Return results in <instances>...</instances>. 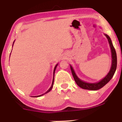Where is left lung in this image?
Here are the masks:
<instances>
[{
    "mask_svg": "<svg viewBox=\"0 0 122 122\" xmlns=\"http://www.w3.org/2000/svg\"><path fill=\"white\" fill-rule=\"evenodd\" d=\"M106 37H107L108 41L109 44H110L111 50V54H112V65L110 72L107 74V76L104 78L100 80V81L97 82H95V83H88V82H86L83 81L81 80L76 75L75 71H74L73 69L72 66L70 65L71 66V72H72V75L73 76L74 79H75V82L77 84L78 86L84 89H88V90H92V91H96L98 90V89H100L102 87L104 86L106 84H107L111 79L112 78L113 76H114L115 72L116 69H117V53H116L115 49L114 46H113L110 37L107 34H104Z\"/></svg>",
    "mask_w": 122,
    "mask_h": 122,
    "instance_id": "obj_1",
    "label": "left lung"
}]
</instances>
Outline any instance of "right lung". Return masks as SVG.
<instances>
[{"mask_svg": "<svg viewBox=\"0 0 122 122\" xmlns=\"http://www.w3.org/2000/svg\"><path fill=\"white\" fill-rule=\"evenodd\" d=\"M13 44H14V43H13ZM12 46H13V45H12ZM57 65H58V64H57L55 66V67H54V71H53V81H52V84H51V86H50V88H49V90L47 91V92H46L45 93H43V94H42V95H40V96H34V97H40V96H42V95H45V94H46V93H47V92H50V91H51V89H52V87H53V83H54V73H55V70H56V68H57Z\"/></svg>", "mask_w": 122, "mask_h": 122, "instance_id": "1", "label": "right lung"}]
</instances>
